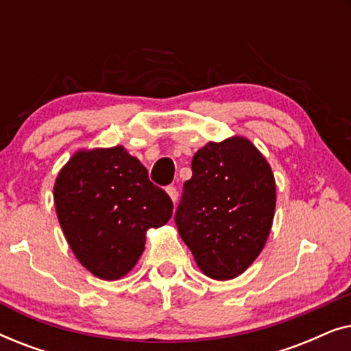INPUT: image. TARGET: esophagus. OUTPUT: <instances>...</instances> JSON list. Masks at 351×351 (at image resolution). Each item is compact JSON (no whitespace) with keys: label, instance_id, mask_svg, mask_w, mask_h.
Returning a JSON list of instances; mask_svg holds the SVG:
<instances>
[{"label":"esophagus","instance_id":"1","mask_svg":"<svg viewBox=\"0 0 351 351\" xmlns=\"http://www.w3.org/2000/svg\"><path fill=\"white\" fill-rule=\"evenodd\" d=\"M166 191H167V195H169V198L172 199V203H176V201H177V189H176V186H167V189H166Z\"/></svg>","mask_w":351,"mask_h":351}]
</instances>
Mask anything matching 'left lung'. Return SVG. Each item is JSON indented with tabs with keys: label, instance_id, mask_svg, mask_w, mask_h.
Listing matches in <instances>:
<instances>
[{
	"label": "left lung",
	"instance_id": "left-lung-1",
	"mask_svg": "<svg viewBox=\"0 0 351 351\" xmlns=\"http://www.w3.org/2000/svg\"><path fill=\"white\" fill-rule=\"evenodd\" d=\"M191 171L176 213L179 234L206 276L232 280L251 267L270 234L271 167L249 138L234 136L199 148Z\"/></svg>",
	"mask_w": 351,
	"mask_h": 351
}]
</instances>
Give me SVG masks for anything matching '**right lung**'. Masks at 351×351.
<instances>
[{
  "label": "right lung",
  "instance_id": "add662e5",
  "mask_svg": "<svg viewBox=\"0 0 351 351\" xmlns=\"http://www.w3.org/2000/svg\"><path fill=\"white\" fill-rule=\"evenodd\" d=\"M54 204L75 257L105 281L126 276L145 249L147 230L172 215L166 191L121 145L76 152L57 174Z\"/></svg>",
  "mask_w": 351,
  "mask_h": 351
}]
</instances>
